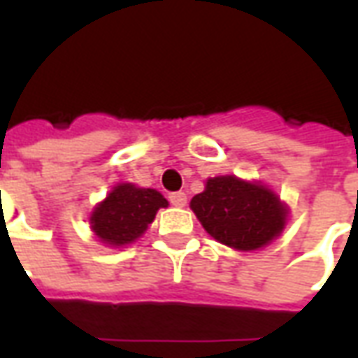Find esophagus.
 Listing matches in <instances>:
<instances>
[{"label":"esophagus","instance_id":"obj_1","mask_svg":"<svg viewBox=\"0 0 358 358\" xmlns=\"http://www.w3.org/2000/svg\"><path fill=\"white\" fill-rule=\"evenodd\" d=\"M169 201H171V205H174V207H186L187 195L184 194V192H174V194L169 195Z\"/></svg>","mask_w":358,"mask_h":358}]
</instances>
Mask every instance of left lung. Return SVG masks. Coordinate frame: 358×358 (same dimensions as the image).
Returning <instances> with one entry per match:
<instances>
[{"label": "left lung", "instance_id": "left-lung-1", "mask_svg": "<svg viewBox=\"0 0 358 358\" xmlns=\"http://www.w3.org/2000/svg\"><path fill=\"white\" fill-rule=\"evenodd\" d=\"M189 207L215 240L240 251L264 248L284 230L287 217L270 189L236 176L209 178Z\"/></svg>", "mask_w": 358, "mask_h": 358}]
</instances>
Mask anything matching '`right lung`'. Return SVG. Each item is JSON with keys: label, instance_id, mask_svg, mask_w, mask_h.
Returning <instances> with one entry per match:
<instances>
[{"label": "right lung", "instance_id": "add662e5", "mask_svg": "<svg viewBox=\"0 0 358 358\" xmlns=\"http://www.w3.org/2000/svg\"><path fill=\"white\" fill-rule=\"evenodd\" d=\"M169 201L157 189L120 184L92 213V230L109 245H126L138 240L153 222L157 210Z\"/></svg>", "mask_w": 358, "mask_h": 358}]
</instances>
